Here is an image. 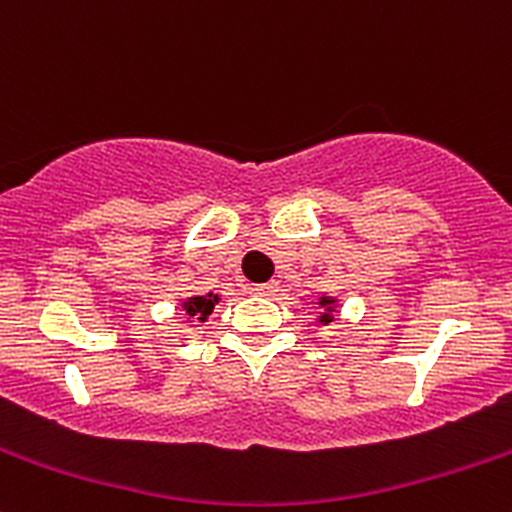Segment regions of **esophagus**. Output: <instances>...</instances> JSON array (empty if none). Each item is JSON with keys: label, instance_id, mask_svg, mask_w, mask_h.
Segmentation results:
<instances>
[{"label": "esophagus", "instance_id": "obj_1", "mask_svg": "<svg viewBox=\"0 0 512 512\" xmlns=\"http://www.w3.org/2000/svg\"><path fill=\"white\" fill-rule=\"evenodd\" d=\"M252 292L260 294V297H275V294L280 292V285H277V282H265V285H257Z\"/></svg>", "mask_w": 512, "mask_h": 512}]
</instances>
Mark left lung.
<instances>
[{"instance_id": "8db88e82", "label": "left lung", "mask_w": 512, "mask_h": 512, "mask_svg": "<svg viewBox=\"0 0 512 512\" xmlns=\"http://www.w3.org/2000/svg\"><path fill=\"white\" fill-rule=\"evenodd\" d=\"M327 304H332V299H327V297H322V307H327ZM332 309H327V314H322V322L327 324V322H332Z\"/></svg>"}]
</instances>
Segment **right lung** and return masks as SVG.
<instances>
[{"instance_id":"1","label":"right lung","mask_w":512,"mask_h":512,"mask_svg":"<svg viewBox=\"0 0 512 512\" xmlns=\"http://www.w3.org/2000/svg\"><path fill=\"white\" fill-rule=\"evenodd\" d=\"M215 302H218V294H205V297H190L188 302L183 304V309H185V314H188V317L208 319V314L213 312Z\"/></svg>"}]
</instances>
